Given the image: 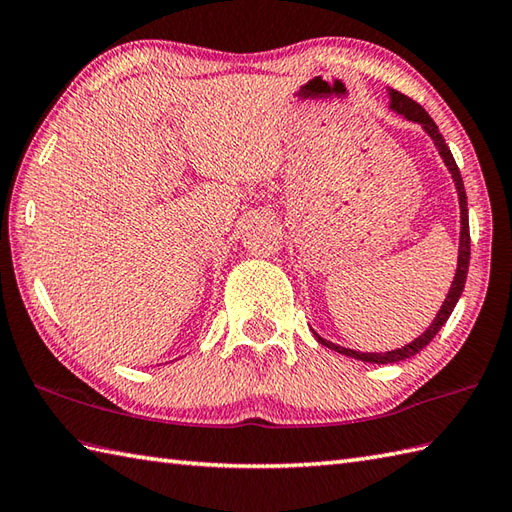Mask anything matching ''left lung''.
I'll use <instances>...</instances> for the list:
<instances>
[{
	"label": "left lung",
	"instance_id": "8db88e82",
	"mask_svg": "<svg viewBox=\"0 0 512 512\" xmlns=\"http://www.w3.org/2000/svg\"><path fill=\"white\" fill-rule=\"evenodd\" d=\"M388 96H390V109L399 113V116H403L405 120L410 122H416L423 127V131L429 135L431 142H434V146L438 149V155L442 157V162H445L447 170L451 173V179L453 184H456V192H458V203H460V247H458V267H456V276H453V282L449 287V293L445 302H442V306L438 309L434 322L429 324V328H425L423 335H418L414 342L405 344L401 348H394V350H388V352H359V350H352V348H344V346H337L333 342H328V339H324L322 335H315L317 342H320L322 346L331 348V350H337L342 352V355L346 357H352V359H359V361H366V363H399V361H405L414 357L416 352L423 350L431 339L436 337V333L440 331L442 326H445V322L449 320V315L453 313V309H456V304L460 300V295L464 291V282H467V271H469V258H471V236H469V208H467V192H464V184H462V175H460V168L456 164V160H453V155L449 151V146L445 142V138H442L436 122L429 118V113L418 105V102H414L412 98L403 96L401 92H396V89H388Z\"/></svg>",
	"mask_w": 512,
	"mask_h": 512
}]
</instances>
